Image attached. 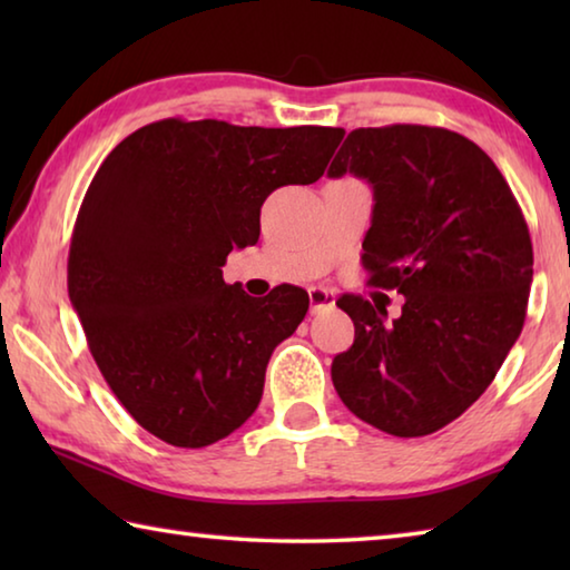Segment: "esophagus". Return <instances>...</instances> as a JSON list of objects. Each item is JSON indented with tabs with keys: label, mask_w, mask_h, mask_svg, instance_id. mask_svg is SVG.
<instances>
[{
	"label": "esophagus",
	"mask_w": 570,
	"mask_h": 570,
	"mask_svg": "<svg viewBox=\"0 0 570 570\" xmlns=\"http://www.w3.org/2000/svg\"><path fill=\"white\" fill-rule=\"evenodd\" d=\"M308 304H312V312H322V308H332L336 304V296L330 288H322V286H314L308 288Z\"/></svg>",
	"instance_id": "1"
}]
</instances>
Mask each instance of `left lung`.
I'll return each mask as SVG.
<instances>
[{
	"instance_id": "1",
	"label": "left lung",
	"mask_w": 570,
	"mask_h": 570,
	"mask_svg": "<svg viewBox=\"0 0 570 570\" xmlns=\"http://www.w3.org/2000/svg\"><path fill=\"white\" fill-rule=\"evenodd\" d=\"M372 183L362 264L404 296L400 320L344 294L354 344L332 382L356 417L394 438L432 435L495 380L525 322L533 244L485 150L430 125L356 128L330 168Z\"/></svg>"
}]
</instances>
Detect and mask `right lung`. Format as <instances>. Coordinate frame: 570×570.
Segmentation results:
<instances>
[{"label": "right lung", "instance_id": "add662e5", "mask_svg": "<svg viewBox=\"0 0 570 570\" xmlns=\"http://www.w3.org/2000/svg\"><path fill=\"white\" fill-rule=\"evenodd\" d=\"M342 138L166 118L102 160L75 220L67 292L105 382L150 435L198 450L256 412L308 294L254 298L220 266L258 240L268 193L320 180Z\"/></svg>", "mask_w": 570, "mask_h": 570}]
</instances>
